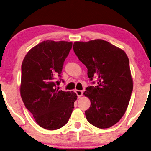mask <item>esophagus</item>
<instances>
[{"label":"esophagus","mask_w":151,"mask_h":151,"mask_svg":"<svg viewBox=\"0 0 151 151\" xmlns=\"http://www.w3.org/2000/svg\"><path fill=\"white\" fill-rule=\"evenodd\" d=\"M76 94H77L78 98H80L82 96V95H83V91H82L76 90Z\"/></svg>","instance_id":"esophagus-1"}]
</instances>
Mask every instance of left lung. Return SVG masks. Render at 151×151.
I'll list each match as a JSON object with an SVG mask.
<instances>
[{
    "label": "left lung",
    "mask_w": 151,
    "mask_h": 151,
    "mask_svg": "<svg viewBox=\"0 0 151 151\" xmlns=\"http://www.w3.org/2000/svg\"><path fill=\"white\" fill-rule=\"evenodd\" d=\"M73 49L88 69L90 80L98 79L97 86H88L84 93L91 101L85 111L87 121L97 128L110 127L123 116L133 91L127 56L103 39L76 41Z\"/></svg>",
    "instance_id": "1"
}]
</instances>
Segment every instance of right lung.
Instances as JSON below:
<instances>
[{
    "instance_id": "obj_1",
    "label": "right lung",
    "mask_w": 151,
    "mask_h": 151,
    "mask_svg": "<svg viewBox=\"0 0 151 151\" xmlns=\"http://www.w3.org/2000/svg\"><path fill=\"white\" fill-rule=\"evenodd\" d=\"M72 43L43 41L28 51L22 64L20 95L25 107L41 127L56 130L66 124L78 96L59 91L64 61Z\"/></svg>"
}]
</instances>
